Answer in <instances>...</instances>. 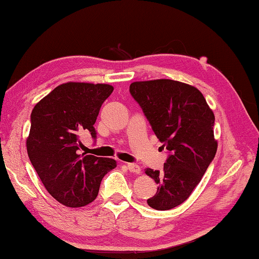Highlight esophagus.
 <instances>
[{"instance_id":"obj_1","label":"esophagus","mask_w":259,"mask_h":259,"mask_svg":"<svg viewBox=\"0 0 259 259\" xmlns=\"http://www.w3.org/2000/svg\"><path fill=\"white\" fill-rule=\"evenodd\" d=\"M126 168L130 172H134V174H140V166L135 164V163H126Z\"/></svg>"}]
</instances>
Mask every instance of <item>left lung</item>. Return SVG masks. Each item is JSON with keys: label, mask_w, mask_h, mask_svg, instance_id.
<instances>
[{"label": "left lung", "mask_w": 259, "mask_h": 259, "mask_svg": "<svg viewBox=\"0 0 259 259\" xmlns=\"http://www.w3.org/2000/svg\"><path fill=\"white\" fill-rule=\"evenodd\" d=\"M129 90L170 153L163 170H145L157 184L147 203L156 210L172 209L188 199L216 155L213 112L199 89L183 82L139 81Z\"/></svg>", "instance_id": "left-lung-1"}]
</instances>
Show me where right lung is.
<instances>
[{
    "label": "right lung",
    "instance_id": "add662e5",
    "mask_svg": "<svg viewBox=\"0 0 259 259\" xmlns=\"http://www.w3.org/2000/svg\"><path fill=\"white\" fill-rule=\"evenodd\" d=\"M113 90L104 83H64L30 114L28 157L49 194L66 207L93 202L102 179L116 166V161L108 157L78 154L81 135L89 133L96 138L94 124Z\"/></svg>",
    "mask_w": 259,
    "mask_h": 259
}]
</instances>
